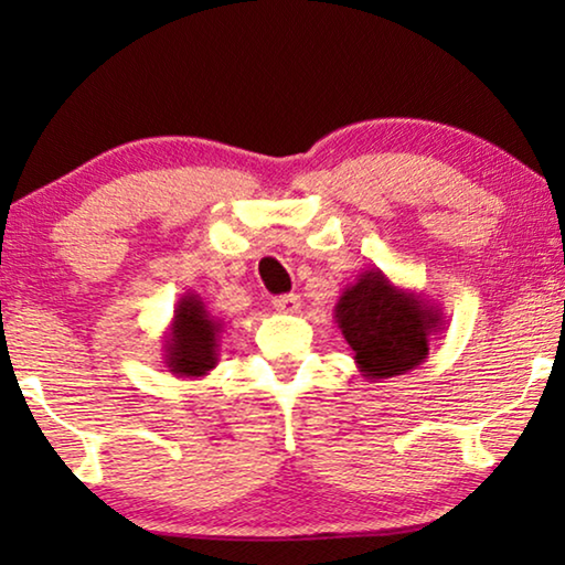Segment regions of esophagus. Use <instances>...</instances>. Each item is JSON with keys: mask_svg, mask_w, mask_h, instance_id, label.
Listing matches in <instances>:
<instances>
[{"mask_svg": "<svg viewBox=\"0 0 565 565\" xmlns=\"http://www.w3.org/2000/svg\"><path fill=\"white\" fill-rule=\"evenodd\" d=\"M301 306V299L296 294H284V296H276L274 299V309L281 311V313H296Z\"/></svg>", "mask_w": 565, "mask_h": 565, "instance_id": "obj_1", "label": "esophagus"}]
</instances>
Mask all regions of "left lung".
Listing matches in <instances>:
<instances>
[{
  "instance_id": "obj_1",
  "label": "left lung",
  "mask_w": 565,
  "mask_h": 565,
  "mask_svg": "<svg viewBox=\"0 0 565 565\" xmlns=\"http://www.w3.org/2000/svg\"><path fill=\"white\" fill-rule=\"evenodd\" d=\"M363 379H394L428 359V341L444 331V311L424 294L401 289L381 269H366L333 306Z\"/></svg>"
}]
</instances>
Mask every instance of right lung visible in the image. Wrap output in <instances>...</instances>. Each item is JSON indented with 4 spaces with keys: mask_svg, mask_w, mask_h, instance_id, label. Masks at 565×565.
I'll use <instances>...</instances> for the list:
<instances>
[{
    "mask_svg": "<svg viewBox=\"0 0 565 565\" xmlns=\"http://www.w3.org/2000/svg\"><path fill=\"white\" fill-rule=\"evenodd\" d=\"M224 323L212 317L194 291L181 294L174 319L164 331V363L177 379H204L218 363V333Z\"/></svg>",
    "mask_w": 565,
    "mask_h": 565,
    "instance_id": "right-lung-1",
    "label": "right lung"
}]
</instances>
